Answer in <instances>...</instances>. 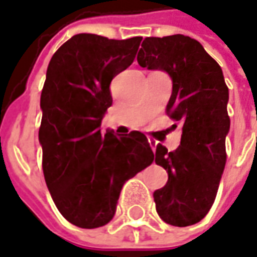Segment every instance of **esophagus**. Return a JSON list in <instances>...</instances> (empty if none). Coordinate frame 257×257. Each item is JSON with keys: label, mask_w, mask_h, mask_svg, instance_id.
Returning <instances> with one entry per match:
<instances>
[{"label": "esophagus", "mask_w": 257, "mask_h": 257, "mask_svg": "<svg viewBox=\"0 0 257 257\" xmlns=\"http://www.w3.org/2000/svg\"><path fill=\"white\" fill-rule=\"evenodd\" d=\"M148 141H150V144H151L152 150H155V147H157V141H155V140H151V139H148Z\"/></svg>", "instance_id": "1"}]
</instances>
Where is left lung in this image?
<instances>
[{"mask_svg":"<svg viewBox=\"0 0 257 257\" xmlns=\"http://www.w3.org/2000/svg\"><path fill=\"white\" fill-rule=\"evenodd\" d=\"M137 61L171 77L166 113L182 124L175 151L157 146L154 161L168 172L166 185L154 192L157 213L173 226L193 225L210 211L225 168L231 121L222 70L197 40L183 35L146 37Z\"/></svg>","mask_w":257,"mask_h":257,"instance_id":"1","label":"left lung"}]
</instances>
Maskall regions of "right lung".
<instances>
[{
	"label": "right lung",
	"instance_id": "add662e5",
	"mask_svg": "<svg viewBox=\"0 0 257 257\" xmlns=\"http://www.w3.org/2000/svg\"><path fill=\"white\" fill-rule=\"evenodd\" d=\"M141 40L79 33L47 67L39 128L44 180L58 211L79 228L106 225L123 185L154 161L141 132H100L113 102L111 79L132 65Z\"/></svg>",
	"mask_w": 257,
	"mask_h": 257
}]
</instances>
